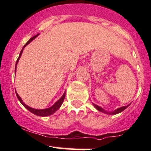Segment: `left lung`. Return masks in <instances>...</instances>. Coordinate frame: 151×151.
I'll use <instances>...</instances> for the list:
<instances>
[{
	"instance_id": "left-lung-1",
	"label": "left lung",
	"mask_w": 151,
	"mask_h": 151,
	"mask_svg": "<svg viewBox=\"0 0 151 151\" xmlns=\"http://www.w3.org/2000/svg\"><path fill=\"white\" fill-rule=\"evenodd\" d=\"M130 104H131V103H130V104H129V105H127V106H121V107L118 108V109H115V110H113V111H110V112H109V111L105 110L104 109H103V108H102V107H101V106H98V105H96V104H94V103H93V106H94V107L96 108V109H97V110L99 111V112H103V113L107 114V115H116V114L120 113V112H123V110H125V109H126V108H127L128 106H129V105H130Z\"/></svg>"
}]
</instances>
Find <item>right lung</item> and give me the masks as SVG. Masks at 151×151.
Returning a JSON list of instances; mask_svg holds the SVG:
<instances>
[{"label":"right lung","mask_w":151,"mask_h":151,"mask_svg":"<svg viewBox=\"0 0 151 151\" xmlns=\"http://www.w3.org/2000/svg\"><path fill=\"white\" fill-rule=\"evenodd\" d=\"M39 34L36 35V36H33V37H32V38H30V40H29L28 42H27V43L25 44V45H24L23 48L22 49V50H21L20 53H19V58H18L17 60L16 66H15V67H16V68H17V65L18 61H19V58H20L21 55H22V52H23V49L25 48V47H26L29 43H30V42H31L32 41L34 40V39H36V38L38 36H39ZM16 68H15V74H16ZM16 95H17V99H19V101L21 102V104L23 105V106H25V107L27 109H28V110L30 111V112H32V113L34 114V115H38V116L45 117V116H49V115H52V114H54L55 112L56 111L58 110V109H59V108H60V106H61L62 104H63V100H64V99H65V96H66V91H65V92L63 93V96H62L60 97V99L58 100V101H56V102L55 103V104H53L52 106H50V107H49V108H46V109H34V108H32V107H30V106H28V105H27V104H25V103H24L23 101H22V99L20 98V96H19V95H18V93H17V91H16Z\"/></svg>","instance_id":"add662e5"}]
</instances>
